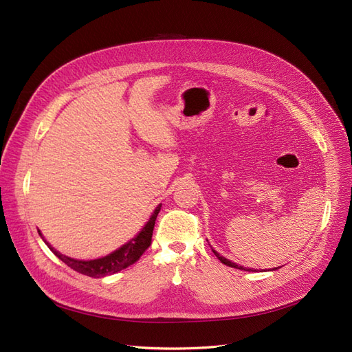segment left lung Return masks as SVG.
<instances>
[{"mask_svg": "<svg viewBox=\"0 0 352 352\" xmlns=\"http://www.w3.org/2000/svg\"><path fill=\"white\" fill-rule=\"evenodd\" d=\"M212 251H213V252H214V255H216V256H217V258L220 259V263H222V264H225V265H228V267H232V268H238V270H245L243 267H241V265H236L235 263H230V261H229V259H226L225 256H222V255H219V254H217V252H216L214 250H212ZM276 270H277V268H276ZM246 271H250V270H246Z\"/></svg>", "mask_w": 352, "mask_h": 352, "instance_id": "left-lung-1", "label": "left lung"}]
</instances>
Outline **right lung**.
Masks as SVG:
<instances>
[{
	"label": "right lung",
	"instance_id": "right-lung-1",
	"mask_svg": "<svg viewBox=\"0 0 352 352\" xmlns=\"http://www.w3.org/2000/svg\"><path fill=\"white\" fill-rule=\"evenodd\" d=\"M160 210H161V204L156 207L155 212L152 213V216L149 219V222L145 225V228L140 230V233L136 238L129 241L127 243H124L122 246V248L111 252L110 255L104 256V258H98V259H93V261H78V259L65 256V255L59 254L56 250L52 248V246L45 239L43 241L46 242L50 251L54 252L62 263H65L72 270L81 272V274L88 276V277H94V278L106 277V276L114 274V272H119L120 270L127 268L129 265L135 264L142 256V254L149 248V245L152 243V233H153L155 220H156V216H158ZM38 235H41V230H38Z\"/></svg>",
	"mask_w": 352,
	"mask_h": 352
}]
</instances>
